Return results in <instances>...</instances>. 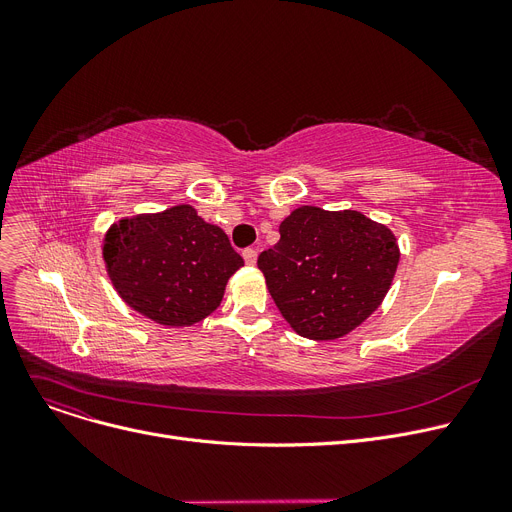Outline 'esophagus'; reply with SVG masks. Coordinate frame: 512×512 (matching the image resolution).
I'll return each mask as SVG.
<instances>
[{
	"label": "esophagus",
	"mask_w": 512,
	"mask_h": 512,
	"mask_svg": "<svg viewBox=\"0 0 512 512\" xmlns=\"http://www.w3.org/2000/svg\"><path fill=\"white\" fill-rule=\"evenodd\" d=\"M242 257H245L247 265H255V261H257V249H245V251H242Z\"/></svg>",
	"instance_id": "1"
}]
</instances>
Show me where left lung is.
Masks as SVG:
<instances>
[{
	"mask_svg": "<svg viewBox=\"0 0 512 512\" xmlns=\"http://www.w3.org/2000/svg\"><path fill=\"white\" fill-rule=\"evenodd\" d=\"M398 257L394 234L363 213L305 205L280 224V240L257 265L294 332L336 340L380 307Z\"/></svg>",
	"mask_w": 512,
	"mask_h": 512,
	"instance_id": "1",
	"label": "left lung"
}]
</instances>
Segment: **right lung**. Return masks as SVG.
<instances>
[{
	"label": "right lung",
	"mask_w": 512,
	"mask_h": 512,
	"mask_svg": "<svg viewBox=\"0 0 512 512\" xmlns=\"http://www.w3.org/2000/svg\"><path fill=\"white\" fill-rule=\"evenodd\" d=\"M103 259L126 305L161 326H193L220 307L230 276L245 265L226 232L191 205L120 220Z\"/></svg>",
	"instance_id": "obj_1"
}]
</instances>
